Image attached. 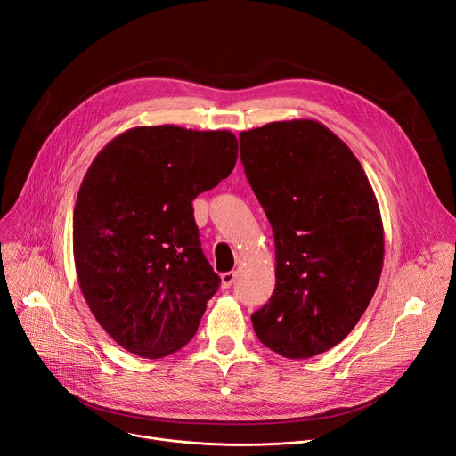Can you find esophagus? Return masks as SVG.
<instances>
[{"mask_svg":"<svg viewBox=\"0 0 456 456\" xmlns=\"http://www.w3.org/2000/svg\"><path fill=\"white\" fill-rule=\"evenodd\" d=\"M236 281V273L234 271H227L222 275V288H231Z\"/></svg>","mask_w":456,"mask_h":456,"instance_id":"1","label":"esophagus"}]
</instances>
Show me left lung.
<instances>
[{"mask_svg":"<svg viewBox=\"0 0 456 456\" xmlns=\"http://www.w3.org/2000/svg\"><path fill=\"white\" fill-rule=\"evenodd\" d=\"M240 159L275 236V289L256 338L288 359L339 345L369 308L385 255L381 212L354 151L312 118L240 134Z\"/></svg>","mask_w":456,"mask_h":456,"instance_id":"left-lung-1","label":"left lung"}]
</instances>
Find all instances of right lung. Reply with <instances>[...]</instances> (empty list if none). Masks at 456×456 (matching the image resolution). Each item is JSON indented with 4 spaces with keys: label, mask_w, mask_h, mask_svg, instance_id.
Segmentation results:
<instances>
[{
    "label": "right lung",
    "mask_w": 456,
    "mask_h": 456,
    "mask_svg": "<svg viewBox=\"0 0 456 456\" xmlns=\"http://www.w3.org/2000/svg\"><path fill=\"white\" fill-rule=\"evenodd\" d=\"M236 158L227 130L163 125L126 130L89 165L73 212L75 267L118 346L161 359L194 338L220 277L201 251L192 201Z\"/></svg>",
    "instance_id": "1"
}]
</instances>
